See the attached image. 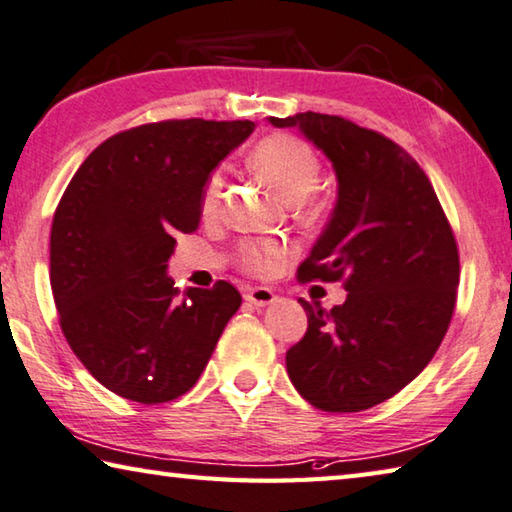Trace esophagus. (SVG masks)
I'll use <instances>...</instances> for the list:
<instances>
[{"mask_svg":"<svg viewBox=\"0 0 512 512\" xmlns=\"http://www.w3.org/2000/svg\"><path fill=\"white\" fill-rule=\"evenodd\" d=\"M245 299L249 303H254V306H258V308H265L276 301V294L270 288H251V290H247Z\"/></svg>","mask_w":512,"mask_h":512,"instance_id":"esophagus-1","label":"esophagus"}]
</instances>
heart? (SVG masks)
<instances>
[{
	"label": "heart",
	"instance_id": "heart-1",
	"mask_svg": "<svg viewBox=\"0 0 512 512\" xmlns=\"http://www.w3.org/2000/svg\"><path fill=\"white\" fill-rule=\"evenodd\" d=\"M251 164L265 182L292 202H299L317 186L321 175V161L317 152L294 134L274 132L256 143L251 152ZM222 197V175L215 173L206 179L200 197V211L204 218H213ZM306 202V200H303ZM315 206V202H310ZM292 247L283 240H245L236 249V263L242 272L258 279H270L279 274L290 261Z\"/></svg>",
	"mask_w": 512,
	"mask_h": 512
}]
</instances>
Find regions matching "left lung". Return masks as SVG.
Wrapping results in <instances>:
<instances>
[{
	"mask_svg": "<svg viewBox=\"0 0 512 512\" xmlns=\"http://www.w3.org/2000/svg\"><path fill=\"white\" fill-rule=\"evenodd\" d=\"M333 161L337 204L299 267V281H342L330 312L306 299L308 330L285 353L294 387L335 414L396 396L432 362L450 328L459 249L434 186L418 161L384 134L342 116L303 112L276 119Z\"/></svg>",
	"mask_w": 512,
	"mask_h": 512,
	"instance_id": "1",
	"label": "left lung"
}]
</instances>
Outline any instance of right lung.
I'll use <instances>...</instances> for the list:
<instances>
[{"mask_svg": "<svg viewBox=\"0 0 512 512\" xmlns=\"http://www.w3.org/2000/svg\"><path fill=\"white\" fill-rule=\"evenodd\" d=\"M251 121L170 119L105 139L71 177L51 224V290L85 369L141 405L200 378L242 297L227 281L179 294L166 274L177 233L200 227L211 170Z\"/></svg>", "mask_w": 512, "mask_h": 512, "instance_id": "obj_1", "label": "right lung"}]
</instances>
